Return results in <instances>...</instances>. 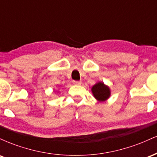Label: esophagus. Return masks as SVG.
Segmentation results:
<instances>
[{
    "mask_svg": "<svg viewBox=\"0 0 157 157\" xmlns=\"http://www.w3.org/2000/svg\"><path fill=\"white\" fill-rule=\"evenodd\" d=\"M73 83L75 85H81V83H82V82L81 81H73Z\"/></svg>",
    "mask_w": 157,
    "mask_h": 157,
    "instance_id": "esophagus-1",
    "label": "esophagus"
}]
</instances>
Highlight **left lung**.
I'll return each instance as SVG.
<instances>
[{"instance_id": "left-lung-1", "label": "left lung", "mask_w": 157, "mask_h": 157, "mask_svg": "<svg viewBox=\"0 0 157 157\" xmlns=\"http://www.w3.org/2000/svg\"><path fill=\"white\" fill-rule=\"evenodd\" d=\"M93 96L99 102H105L111 97V89L109 86L103 82H97L91 87Z\"/></svg>"}]
</instances>
